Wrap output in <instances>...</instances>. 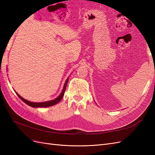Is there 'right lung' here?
<instances>
[{
	"mask_svg": "<svg viewBox=\"0 0 155 155\" xmlns=\"http://www.w3.org/2000/svg\"><path fill=\"white\" fill-rule=\"evenodd\" d=\"M68 79L69 78H68L67 79L66 81H65L64 83V87H63V88L62 90V92L60 94V95L58 97H56L55 99L54 100H50V101H44V102H32V101H30L28 100H25L22 97H21L19 94H18V93H17L15 92V93L17 94V95L19 97L20 99L24 101L25 104H26L27 105H28L30 107H34V108H39V107H51V106H53L55 104H58V103L62 100V98L63 97V96L64 94V92H65V89H66V87H67V83H68Z\"/></svg>",
	"mask_w": 155,
	"mask_h": 155,
	"instance_id": "1",
	"label": "right lung"
}]
</instances>
